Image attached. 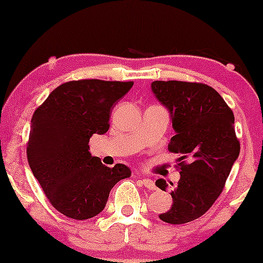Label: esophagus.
<instances>
[{"instance_id": "obj_1", "label": "esophagus", "mask_w": 263, "mask_h": 263, "mask_svg": "<svg viewBox=\"0 0 263 263\" xmlns=\"http://www.w3.org/2000/svg\"><path fill=\"white\" fill-rule=\"evenodd\" d=\"M141 183L143 184V185L146 186L147 189H149V190H153V189H156L155 182H153L152 179H147V178H141Z\"/></svg>"}]
</instances>
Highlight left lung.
I'll return each instance as SVG.
<instances>
[{
	"label": "left lung",
	"instance_id": "obj_1",
	"mask_svg": "<svg viewBox=\"0 0 263 263\" xmlns=\"http://www.w3.org/2000/svg\"><path fill=\"white\" fill-rule=\"evenodd\" d=\"M151 86L170 111L176 131L168 149L180 156V179L171 192L173 204L159 219L185 224L200 218L215 203L240 155L234 112L220 93L205 84L157 80ZM156 185L165 192L168 184L158 179Z\"/></svg>",
	"mask_w": 263,
	"mask_h": 263
}]
</instances>
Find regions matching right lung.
<instances>
[{"instance_id": "right-lung-1", "label": "right lung", "mask_w": 263, "mask_h": 263, "mask_svg": "<svg viewBox=\"0 0 263 263\" xmlns=\"http://www.w3.org/2000/svg\"><path fill=\"white\" fill-rule=\"evenodd\" d=\"M134 81L74 80L62 84L34 111L27 158L45 197L63 215L93 218L117 182L131 176L125 164L108 168L89 152L93 134L110 128L115 104Z\"/></svg>"}]
</instances>
